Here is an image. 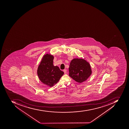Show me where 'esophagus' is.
I'll return each mask as SVG.
<instances>
[{"label":"esophagus","mask_w":129,"mask_h":129,"mask_svg":"<svg viewBox=\"0 0 129 129\" xmlns=\"http://www.w3.org/2000/svg\"><path fill=\"white\" fill-rule=\"evenodd\" d=\"M63 71L65 74H66V72H67V70H63Z\"/></svg>","instance_id":"1"}]
</instances>
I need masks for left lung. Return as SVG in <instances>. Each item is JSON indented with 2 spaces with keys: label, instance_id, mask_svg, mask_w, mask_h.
<instances>
[{
  "label": "left lung",
  "instance_id": "left-lung-1",
  "mask_svg": "<svg viewBox=\"0 0 129 129\" xmlns=\"http://www.w3.org/2000/svg\"><path fill=\"white\" fill-rule=\"evenodd\" d=\"M69 70V76L80 83L87 80L92 73L90 63L82 58L73 59L70 63Z\"/></svg>",
  "mask_w": 129,
  "mask_h": 129
}]
</instances>
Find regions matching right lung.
<instances>
[{"label": "right lung", "instance_id": "right-lung-1", "mask_svg": "<svg viewBox=\"0 0 129 129\" xmlns=\"http://www.w3.org/2000/svg\"><path fill=\"white\" fill-rule=\"evenodd\" d=\"M54 58L50 53L43 55L37 70L39 80L49 87L56 84L64 74L58 66H54Z\"/></svg>", "mask_w": 129, "mask_h": 129}]
</instances>
